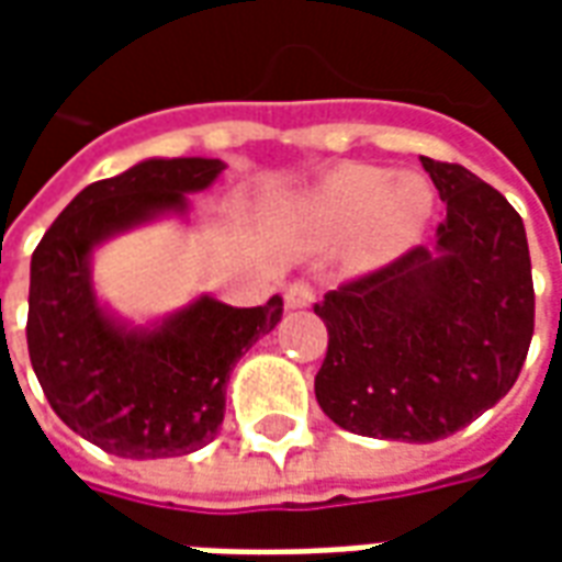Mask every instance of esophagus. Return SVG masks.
<instances>
[{
	"instance_id": "esophagus-1",
	"label": "esophagus",
	"mask_w": 562,
	"mask_h": 562,
	"mask_svg": "<svg viewBox=\"0 0 562 562\" xmlns=\"http://www.w3.org/2000/svg\"><path fill=\"white\" fill-rule=\"evenodd\" d=\"M313 301H316V292L306 282H292L285 289V306L289 310H306V306H313Z\"/></svg>"
}]
</instances>
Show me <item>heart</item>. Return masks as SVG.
Returning <instances> with one entry per match:
<instances>
[{
    "mask_svg": "<svg viewBox=\"0 0 562 562\" xmlns=\"http://www.w3.org/2000/svg\"><path fill=\"white\" fill-rule=\"evenodd\" d=\"M434 216V186L415 171L342 161L294 198L285 232L310 252L342 246L352 270H376L418 244Z\"/></svg>",
    "mask_w": 562,
    "mask_h": 562,
    "instance_id": "b5f03b06",
    "label": "heart"
}]
</instances>
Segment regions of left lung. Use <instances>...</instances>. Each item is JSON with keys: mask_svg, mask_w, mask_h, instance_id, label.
<instances>
[{"mask_svg": "<svg viewBox=\"0 0 562 562\" xmlns=\"http://www.w3.org/2000/svg\"><path fill=\"white\" fill-rule=\"evenodd\" d=\"M446 201L434 249L316 304L328 355L316 401L342 430L436 442L515 385L532 340V270L518 210L463 165L422 156Z\"/></svg>", "mask_w": 562, "mask_h": 562, "instance_id": "left-lung-1", "label": "left lung"}]
</instances>
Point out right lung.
<instances>
[{
	"label": "right lung",
	"instance_id": "obj_1",
	"mask_svg": "<svg viewBox=\"0 0 562 562\" xmlns=\"http://www.w3.org/2000/svg\"><path fill=\"white\" fill-rule=\"evenodd\" d=\"M222 171L225 161L201 156L138 161L78 192L32 252V370L54 413L108 454L156 460L207 446L220 434L234 364L280 325V294L261 306L198 294L144 325L95 294L99 246L149 222H189V195Z\"/></svg>",
	"mask_w": 562,
	"mask_h": 562
}]
</instances>
